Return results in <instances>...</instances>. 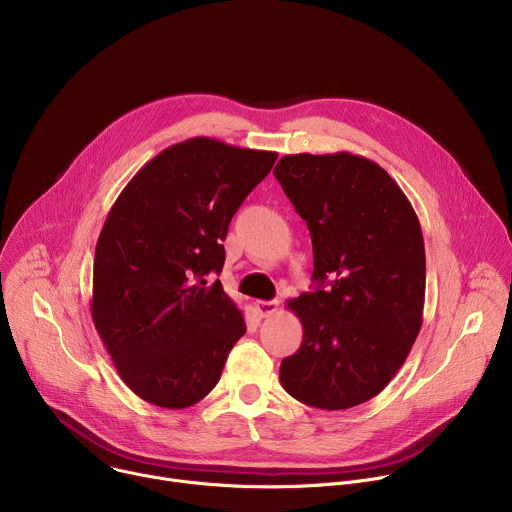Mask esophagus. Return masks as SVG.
<instances>
[{
    "label": "esophagus",
    "mask_w": 512,
    "mask_h": 512,
    "mask_svg": "<svg viewBox=\"0 0 512 512\" xmlns=\"http://www.w3.org/2000/svg\"><path fill=\"white\" fill-rule=\"evenodd\" d=\"M277 308H279V302H275V300H269V302L267 300H257L255 302V310L261 318H267V316L275 314Z\"/></svg>",
    "instance_id": "34e87169"
}]
</instances>
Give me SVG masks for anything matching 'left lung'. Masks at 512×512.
I'll list each match as a JSON object with an SVG mask.
<instances>
[{
  "instance_id": "8db88e82",
  "label": "left lung",
  "mask_w": 512,
  "mask_h": 512,
  "mask_svg": "<svg viewBox=\"0 0 512 512\" xmlns=\"http://www.w3.org/2000/svg\"><path fill=\"white\" fill-rule=\"evenodd\" d=\"M273 176L310 229L318 283L287 302L304 338L279 381L310 407L360 405L391 383L421 330L417 214L379 164L348 152L283 156Z\"/></svg>"
}]
</instances>
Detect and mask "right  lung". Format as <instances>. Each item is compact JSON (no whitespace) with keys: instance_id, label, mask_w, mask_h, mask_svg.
<instances>
[{"instance_id":"add662e5","label":"right lung","mask_w":512,"mask_h":512,"mask_svg":"<svg viewBox=\"0 0 512 512\" xmlns=\"http://www.w3.org/2000/svg\"><path fill=\"white\" fill-rule=\"evenodd\" d=\"M275 160L192 137L145 164L109 210L91 312L119 377L143 401L184 409L221 379L247 326L206 275L223 271L231 218Z\"/></svg>"}]
</instances>
